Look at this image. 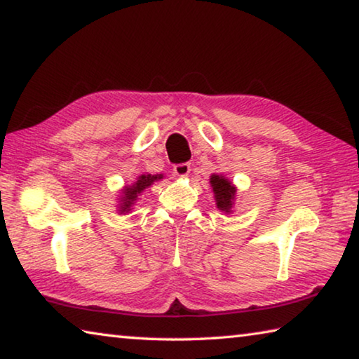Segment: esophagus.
Listing matches in <instances>:
<instances>
[{
	"label": "esophagus",
	"instance_id": "34e87169",
	"mask_svg": "<svg viewBox=\"0 0 359 359\" xmlns=\"http://www.w3.org/2000/svg\"><path fill=\"white\" fill-rule=\"evenodd\" d=\"M172 171H174L175 175H177V177H187L188 172H190V165H188V163H182V165H175Z\"/></svg>",
	"mask_w": 359,
	"mask_h": 359
}]
</instances>
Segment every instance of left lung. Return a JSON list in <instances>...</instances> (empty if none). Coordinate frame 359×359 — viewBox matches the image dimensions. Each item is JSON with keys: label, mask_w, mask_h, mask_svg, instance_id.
Here are the masks:
<instances>
[{"label": "left lung", "mask_w": 359, "mask_h": 359, "mask_svg": "<svg viewBox=\"0 0 359 359\" xmlns=\"http://www.w3.org/2000/svg\"><path fill=\"white\" fill-rule=\"evenodd\" d=\"M210 187L212 191H214L217 209L226 215L233 214L236 193H238V188H236L233 182L224 177L223 174H212Z\"/></svg>", "instance_id": "1"}]
</instances>
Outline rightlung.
<instances>
[{"instance_id": "add662e5", "label": "right lung", "mask_w": 359, "mask_h": 359, "mask_svg": "<svg viewBox=\"0 0 359 359\" xmlns=\"http://www.w3.org/2000/svg\"><path fill=\"white\" fill-rule=\"evenodd\" d=\"M165 175L163 174H141L139 177L133 182L130 185H125L121 188L117 198V212L120 215H126L130 214L133 205L136 204L137 196H141V193H144L145 188H149L155 184V182L161 180Z\"/></svg>"}]
</instances>
